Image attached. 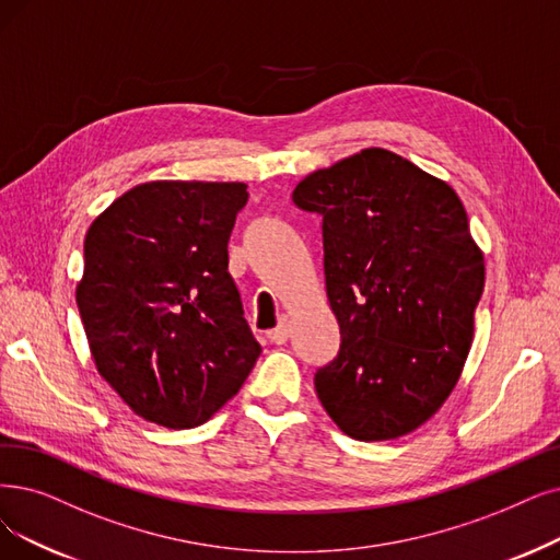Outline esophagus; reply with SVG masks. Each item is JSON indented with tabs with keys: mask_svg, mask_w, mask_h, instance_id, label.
<instances>
[{
	"mask_svg": "<svg viewBox=\"0 0 560 560\" xmlns=\"http://www.w3.org/2000/svg\"><path fill=\"white\" fill-rule=\"evenodd\" d=\"M287 338H289V319H287V317H280L278 328H273L271 332H268V340L276 342V345H284Z\"/></svg>",
	"mask_w": 560,
	"mask_h": 560,
	"instance_id": "esophagus-1",
	"label": "esophagus"
}]
</instances>
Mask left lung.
<instances>
[{
	"label": "left lung",
	"mask_w": 560,
	"mask_h": 560,
	"mask_svg": "<svg viewBox=\"0 0 560 560\" xmlns=\"http://www.w3.org/2000/svg\"><path fill=\"white\" fill-rule=\"evenodd\" d=\"M292 197L322 215L326 296L342 335L315 374L319 401L358 441L418 430L459 382L485 287L462 199L378 147L307 174Z\"/></svg>",
	"instance_id": "obj_1"
}]
</instances>
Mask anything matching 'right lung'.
Segmentation results:
<instances>
[{
	"label": "right lung",
	"instance_id": "add662e5",
	"mask_svg": "<svg viewBox=\"0 0 560 560\" xmlns=\"http://www.w3.org/2000/svg\"><path fill=\"white\" fill-rule=\"evenodd\" d=\"M245 202L241 182H149L117 197L86 232L75 301L89 351L149 422H207L261 351L228 273Z\"/></svg>",
	"mask_w": 560,
	"mask_h": 560
}]
</instances>
